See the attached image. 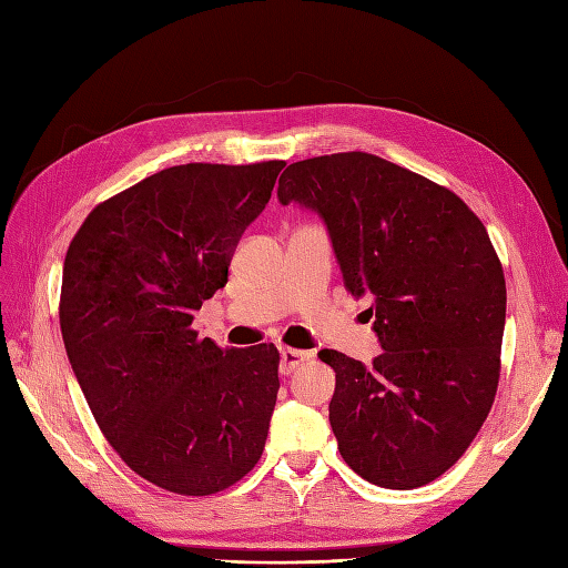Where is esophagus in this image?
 <instances>
[{"instance_id":"obj_1","label":"esophagus","mask_w":568,"mask_h":568,"mask_svg":"<svg viewBox=\"0 0 568 568\" xmlns=\"http://www.w3.org/2000/svg\"><path fill=\"white\" fill-rule=\"evenodd\" d=\"M280 355H282V357H280V372H282V374L296 372L303 363H307V359L313 357V353L298 351V348H282Z\"/></svg>"}]
</instances>
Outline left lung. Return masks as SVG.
Returning <instances> with one entry per match:
<instances>
[{"label": "left lung", "mask_w": 568, "mask_h": 568, "mask_svg": "<svg viewBox=\"0 0 568 568\" xmlns=\"http://www.w3.org/2000/svg\"><path fill=\"white\" fill-rule=\"evenodd\" d=\"M277 196L324 220L384 348L369 367L320 351L336 372L341 457L374 486L432 484L467 453L500 379L507 288L484 222L450 189L365 151L291 163Z\"/></svg>", "instance_id": "left-lung-1"}]
</instances>
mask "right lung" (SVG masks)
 I'll list each match as a JSON object with an SVG mask.
<instances>
[{
  "label": "right lung",
  "mask_w": 568,
  "mask_h": 568,
  "mask_svg": "<svg viewBox=\"0 0 568 568\" xmlns=\"http://www.w3.org/2000/svg\"><path fill=\"white\" fill-rule=\"evenodd\" d=\"M282 168H165L99 203L68 246L59 320L75 379L113 450L163 490L220 493L263 455L280 351L220 348L192 322Z\"/></svg>",
  "instance_id": "right-lung-1"
}]
</instances>
